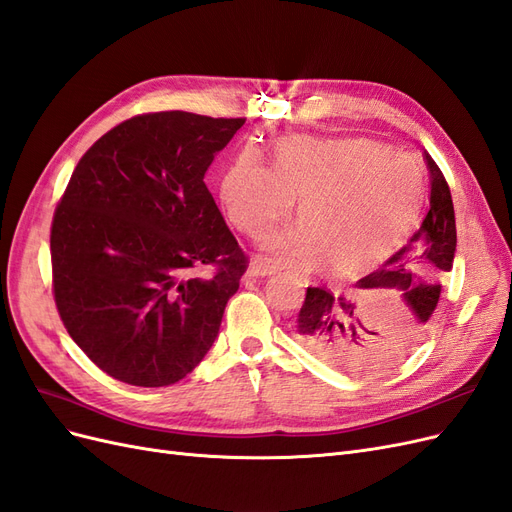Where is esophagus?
I'll return each instance as SVG.
<instances>
[{"label":"esophagus","instance_id":"esophagus-1","mask_svg":"<svg viewBox=\"0 0 512 512\" xmlns=\"http://www.w3.org/2000/svg\"><path fill=\"white\" fill-rule=\"evenodd\" d=\"M245 275L250 277V280H258V277H269V275H275V267L267 265L265 260L254 258V260L250 262V267H247V273H245Z\"/></svg>","mask_w":512,"mask_h":512}]
</instances>
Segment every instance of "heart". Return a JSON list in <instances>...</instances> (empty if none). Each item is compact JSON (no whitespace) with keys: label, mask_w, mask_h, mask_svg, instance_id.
<instances>
[{"label":"heart","mask_w":512,"mask_h":512,"mask_svg":"<svg viewBox=\"0 0 512 512\" xmlns=\"http://www.w3.org/2000/svg\"><path fill=\"white\" fill-rule=\"evenodd\" d=\"M423 188L408 153L384 151L369 138L294 136L273 149V166L245 151L220 185L230 224L260 237L299 198V222L262 243L280 265L359 269L384 254L410 224Z\"/></svg>","instance_id":"1"}]
</instances>
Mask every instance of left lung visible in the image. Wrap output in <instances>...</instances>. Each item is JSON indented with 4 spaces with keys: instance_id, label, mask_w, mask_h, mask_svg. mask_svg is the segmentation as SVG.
I'll list each match as a JSON object with an SVG mask.
<instances>
[{
    "instance_id": "obj_1",
    "label": "left lung",
    "mask_w": 512,
    "mask_h": 512,
    "mask_svg": "<svg viewBox=\"0 0 512 512\" xmlns=\"http://www.w3.org/2000/svg\"><path fill=\"white\" fill-rule=\"evenodd\" d=\"M425 160L431 194L423 222L380 269L354 286L371 294L401 292L406 320L378 324L348 294L307 288L294 333L305 348L339 369L365 371L399 361L416 344V337L425 331L438 305L442 290L438 280L453 267L457 228L451 190L442 170L429 153H425Z\"/></svg>"
}]
</instances>
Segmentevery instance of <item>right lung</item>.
I'll list each match as a JSON object with an SVG mask.
<instances>
[{"label": "right lung", "mask_w": 512, "mask_h": 512, "mask_svg": "<svg viewBox=\"0 0 512 512\" xmlns=\"http://www.w3.org/2000/svg\"><path fill=\"white\" fill-rule=\"evenodd\" d=\"M243 123L136 115L74 168L51 226L55 305L76 346L115 380L175 384L218 337L247 258L205 173ZM203 266L214 275L194 276Z\"/></svg>", "instance_id": "obj_1"}]
</instances>
